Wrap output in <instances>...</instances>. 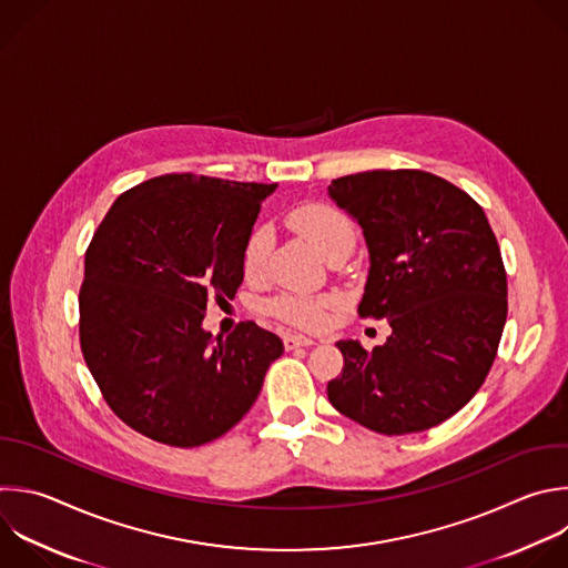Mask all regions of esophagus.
Wrapping results in <instances>:
<instances>
[{
  "instance_id": "1",
  "label": "esophagus",
  "mask_w": 568,
  "mask_h": 568,
  "mask_svg": "<svg viewBox=\"0 0 568 568\" xmlns=\"http://www.w3.org/2000/svg\"><path fill=\"white\" fill-rule=\"evenodd\" d=\"M283 345H285V349H296V347H310V345H314V341L303 334H285Z\"/></svg>"
}]
</instances>
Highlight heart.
<instances>
[{
    "mask_svg": "<svg viewBox=\"0 0 568 568\" xmlns=\"http://www.w3.org/2000/svg\"><path fill=\"white\" fill-rule=\"evenodd\" d=\"M285 223L305 236L316 250L329 256L336 247L345 243H354L356 225L354 221L338 207L321 203V201H305L287 210ZM270 230L265 225H256L243 245L241 252V267L247 281H256L263 276L267 256H270ZM334 296L323 294H278L267 301V312L294 327L301 329H321L329 321V312L336 307Z\"/></svg>",
    "mask_w": 568,
    "mask_h": 568,
    "instance_id": "obj_1",
    "label": "heart"
}]
</instances>
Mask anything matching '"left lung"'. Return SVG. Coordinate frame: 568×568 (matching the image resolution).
I'll return each instance as SVG.
<instances>
[{"mask_svg":"<svg viewBox=\"0 0 568 568\" xmlns=\"http://www.w3.org/2000/svg\"><path fill=\"white\" fill-rule=\"evenodd\" d=\"M329 196L369 250L358 316L388 318L393 334L372 352L338 341L327 399L374 433L428 430L477 395L497 356L508 312L497 239L477 201L428 171L341 175Z\"/></svg>","mask_w":568,"mask_h":568,"instance_id":"obj_1","label":"left lung"}]
</instances>
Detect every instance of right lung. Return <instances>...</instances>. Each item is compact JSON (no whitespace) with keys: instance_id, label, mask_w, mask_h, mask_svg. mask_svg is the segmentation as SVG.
<instances>
[{"instance_id":"right-lung-1","label":"right lung","mask_w":568,"mask_h":568,"mask_svg":"<svg viewBox=\"0 0 568 568\" xmlns=\"http://www.w3.org/2000/svg\"><path fill=\"white\" fill-rule=\"evenodd\" d=\"M276 184L166 173L111 205L84 256L80 345L113 415L173 448L223 437L283 354L243 321L212 345L207 301L243 283L241 252Z\"/></svg>"}]
</instances>
